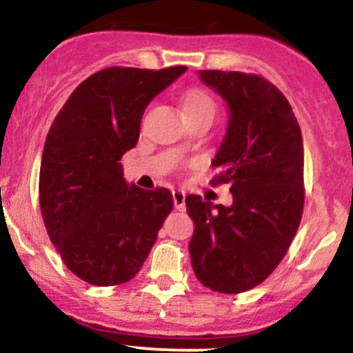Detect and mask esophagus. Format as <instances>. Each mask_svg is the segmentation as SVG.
I'll list each match as a JSON object with an SVG mask.
<instances>
[{
    "mask_svg": "<svg viewBox=\"0 0 353 353\" xmlns=\"http://www.w3.org/2000/svg\"><path fill=\"white\" fill-rule=\"evenodd\" d=\"M173 205H175V210L178 212H183L185 210V193L180 192V190H173Z\"/></svg>",
    "mask_w": 353,
    "mask_h": 353,
    "instance_id": "34e87169",
    "label": "esophagus"
}]
</instances>
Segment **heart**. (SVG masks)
Segmentation results:
<instances>
[{"label": "heart", "instance_id": "heart-1", "mask_svg": "<svg viewBox=\"0 0 353 353\" xmlns=\"http://www.w3.org/2000/svg\"><path fill=\"white\" fill-rule=\"evenodd\" d=\"M183 112L187 118L196 117V114H213L215 117L216 105L207 91L192 88L183 97Z\"/></svg>", "mask_w": 353, "mask_h": 353}]
</instances>
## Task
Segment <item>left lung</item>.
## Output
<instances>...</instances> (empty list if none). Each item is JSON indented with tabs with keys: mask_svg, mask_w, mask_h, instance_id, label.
Here are the masks:
<instances>
[{
	"mask_svg": "<svg viewBox=\"0 0 353 353\" xmlns=\"http://www.w3.org/2000/svg\"><path fill=\"white\" fill-rule=\"evenodd\" d=\"M227 101L228 128L212 165V185L228 183L232 207L185 198L195 223L190 256L210 290L241 294L279 267L302 220L303 140L283 93L259 74L200 70Z\"/></svg>",
	"mask_w": 353,
	"mask_h": 353,
	"instance_id": "8db88e82",
	"label": "left lung"
}]
</instances>
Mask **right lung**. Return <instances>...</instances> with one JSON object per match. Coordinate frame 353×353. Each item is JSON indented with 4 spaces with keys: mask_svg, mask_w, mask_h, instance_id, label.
Masks as SVG:
<instances>
[{
    "mask_svg": "<svg viewBox=\"0 0 353 353\" xmlns=\"http://www.w3.org/2000/svg\"><path fill=\"white\" fill-rule=\"evenodd\" d=\"M185 71H97L51 125L39 168V208L63 263L86 283L132 280L172 212V192L130 187L120 160L137 145L148 103Z\"/></svg>",
    "mask_w": 353,
    "mask_h": 353,
    "instance_id": "1",
    "label": "right lung"
}]
</instances>
